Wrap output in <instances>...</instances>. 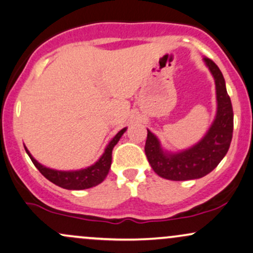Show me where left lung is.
I'll list each match as a JSON object with an SVG mask.
<instances>
[{
    "label": "left lung",
    "mask_w": 253,
    "mask_h": 253,
    "mask_svg": "<svg viewBox=\"0 0 253 253\" xmlns=\"http://www.w3.org/2000/svg\"><path fill=\"white\" fill-rule=\"evenodd\" d=\"M213 75L216 89V115L211 128L199 143L171 153L162 149L158 138L147 129L145 153L153 171L171 181H188L208 175L222 161L229 149L233 134V108L226 90L225 78L210 58H203Z\"/></svg>",
    "instance_id": "left-lung-1"
}]
</instances>
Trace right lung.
Listing matches in <instances>:
<instances>
[{
	"instance_id": "1",
	"label": "right lung",
	"mask_w": 253,
	"mask_h": 253,
	"mask_svg": "<svg viewBox=\"0 0 253 253\" xmlns=\"http://www.w3.org/2000/svg\"><path fill=\"white\" fill-rule=\"evenodd\" d=\"M126 127L120 130L112 140L109 141V144L107 145L106 150H104L103 155L101 156V158L98 159L95 164L90 165V167L85 168V169L81 170H75V171H59V170H53L50 168L43 167L37 162L33 158V156L31 155L30 151L25 147L26 152L30 156L31 161L33 162V164L36 165L38 170L42 172L43 177L51 181L52 183L58 185V187L64 188V189L68 190H82V189H88V188H92L95 185L100 184L101 182H103V179L106 178L108 175L110 164H112V152L114 149L115 145L118 144V141L120 140V138L123 134L126 132Z\"/></svg>"
}]
</instances>
